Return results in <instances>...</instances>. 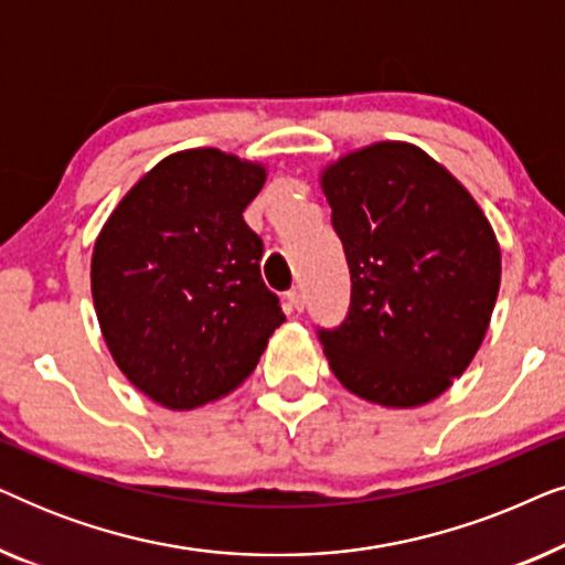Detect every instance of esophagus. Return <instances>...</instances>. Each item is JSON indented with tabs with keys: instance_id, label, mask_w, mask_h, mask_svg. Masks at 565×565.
Returning a JSON list of instances; mask_svg holds the SVG:
<instances>
[{
	"instance_id": "1",
	"label": "esophagus",
	"mask_w": 565,
	"mask_h": 565,
	"mask_svg": "<svg viewBox=\"0 0 565 565\" xmlns=\"http://www.w3.org/2000/svg\"><path fill=\"white\" fill-rule=\"evenodd\" d=\"M288 306L290 308H296V311H300V308H303V292H300V288H292V290H288Z\"/></svg>"
}]
</instances>
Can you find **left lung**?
Wrapping results in <instances>:
<instances>
[{"label": "left lung", "instance_id": "obj_1", "mask_svg": "<svg viewBox=\"0 0 565 565\" xmlns=\"http://www.w3.org/2000/svg\"><path fill=\"white\" fill-rule=\"evenodd\" d=\"M350 267V308L316 327L344 388L419 406L450 388L497 303V236L455 177L408 143H375L321 177Z\"/></svg>", "mask_w": 565, "mask_h": 565}]
</instances>
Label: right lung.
I'll return each instance as SVG.
<instances>
[{
  "mask_svg": "<svg viewBox=\"0 0 565 565\" xmlns=\"http://www.w3.org/2000/svg\"><path fill=\"white\" fill-rule=\"evenodd\" d=\"M265 169L215 149L159 161L120 200L92 254V298L130 383L167 408L242 385L285 321L244 207Z\"/></svg>",
  "mask_w": 565,
  "mask_h": 565,
  "instance_id": "obj_1",
  "label": "right lung"
}]
</instances>
